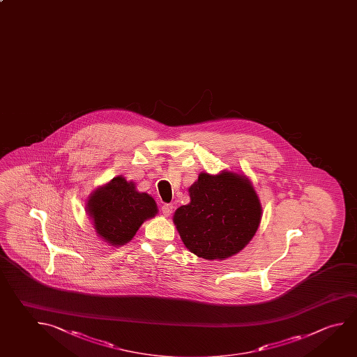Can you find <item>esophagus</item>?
<instances>
[{
	"label": "esophagus",
	"mask_w": 357,
	"mask_h": 357,
	"mask_svg": "<svg viewBox=\"0 0 357 357\" xmlns=\"http://www.w3.org/2000/svg\"><path fill=\"white\" fill-rule=\"evenodd\" d=\"M173 211H174V206H173V204H163V206H162V212H163L165 217L170 215V214L173 213Z\"/></svg>",
	"instance_id": "34e87169"
}]
</instances>
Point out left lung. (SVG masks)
<instances>
[{
	"label": "left lung",
	"mask_w": 357,
	"mask_h": 357,
	"mask_svg": "<svg viewBox=\"0 0 357 357\" xmlns=\"http://www.w3.org/2000/svg\"><path fill=\"white\" fill-rule=\"evenodd\" d=\"M190 203L173 222L183 243L204 259H225L243 250L261 223L262 206L248 178L233 172L200 173L189 188Z\"/></svg>",
	"instance_id": "left-lung-1"
}]
</instances>
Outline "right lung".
Returning <instances> with one entry per match:
<instances>
[{
    "label": "right lung",
    "instance_id": "right-lung-1",
    "mask_svg": "<svg viewBox=\"0 0 357 357\" xmlns=\"http://www.w3.org/2000/svg\"><path fill=\"white\" fill-rule=\"evenodd\" d=\"M86 212L99 237L113 245L132 241L140 225L158 213L155 200L124 176L113 178L89 197Z\"/></svg>",
    "mask_w": 357,
    "mask_h": 357
}]
</instances>
